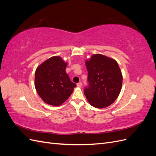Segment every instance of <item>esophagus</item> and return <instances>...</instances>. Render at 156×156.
Returning a JSON list of instances; mask_svg holds the SVG:
<instances>
[{
	"instance_id": "obj_1",
	"label": "esophagus",
	"mask_w": 156,
	"mask_h": 156,
	"mask_svg": "<svg viewBox=\"0 0 156 156\" xmlns=\"http://www.w3.org/2000/svg\"><path fill=\"white\" fill-rule=\"evenodd\" d=\"M77 86L78 87H82V83H78L77 84Z\"/></svg>"
}]
</instances>
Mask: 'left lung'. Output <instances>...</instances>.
<instances>
[{
	"instance_id": "obj_1",
	"label": "left lung",
	"mask_w": 156,
	"mask_h": 156,
	"mask_svg": "<svg viewBox=\"0 0 156 156\" xmlns=\"http://www.w3.org/2000/svg\"><path fill=\"white\" fill-rule=\"evenodd\" d=\"M88 87L84 95L92 106L105 108L116 100L122 85V75L117 62L100 54L86 60Z\"/></svg>"
}]
</instances>
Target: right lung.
Wrapping results in <instances>:
<instances>
[{
  "label": "right lung",
  "instance_id": "obj_1",
  "mask_svg": "<svg viewBox=\"0 0 156 156\" xmlns=\"http://www.w3.org/2000/svg\"><path fill=\"white\" fill-rule=\"evenodd\" d=\"M66 66L62 58L56 56L45 60L36 70V90L43 101L49 105H61L68 100L76 87L66 72Z\"/></svg>",
  "mask_w": 156,
  "mask_h": 156
}]
</instances>
